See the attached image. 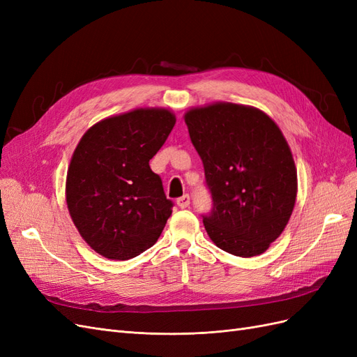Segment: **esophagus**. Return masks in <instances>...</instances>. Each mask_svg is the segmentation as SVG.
Returning a JSON list of instances; mask_svg holds the SVG:
<instances>
[{
	"label": "esophagus",
	"instance_id": "esophagus-1",
	"mask_svg": "<svg viewBox=\"0 0 357 357\" xmlns=\"http://www.w3.org/2000/svg\"><path fill=\"white\" fill-rule=\"evenodd\" d=\"M189 204H190V197L189 195H183L181 198L177 199V205L180 208H188Z\"/></svg>",
	"mask_w": 357,
	"mask_h": 357
}]
</instances>
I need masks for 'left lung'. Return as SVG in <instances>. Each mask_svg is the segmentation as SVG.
Returning a JSON list of instances; mask_svg holds the SVG:
<instances>
[{
    "mask_svg": "<svg viewBox=\"0 0 357 357\" xmlns=\"http://www.w3.org/2000/svg\"><path fill=\"white\" fill-rule=\"evenodd\" d=\"M213 198L202 222L211 241L235 256L264 253L286 228L298 178L290 147L255 107L215 102L185 114Z\"/></svg>",
    "mask_w": 357,
    "mask_h": 357,
    "instance_id": "1",
    "label": "left lung"
}]
</instances>
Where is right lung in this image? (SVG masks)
<instances>
[{
	"label": "right lung",
	"instance_id": "obj_1",
	"mask_svg": "<svg viewBox=\"0 0 357 357\" xmlns=\"http://www.w3.org/2000/svg\"><path fill=\"white\" fill-rule=\"evenodd\" d=\"M174 125L167 109H137L104 119L82 137L66 195L75 228L96 253L128 261L158 241L172 201L149 160Z\"/></svg>",
	"mask_w": 357,
	"mask_h": 357
}]
</instances>
